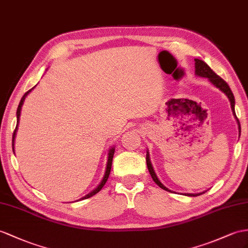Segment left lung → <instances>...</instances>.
Wrapping results in <instances>:
<instances>
[{"mask_svg":"<svg viewBox=\"0 0 248 248\" xmlns=\"http://www.w3.org/2000/svg\"><path fill=\"white\" fill-rule=\"evenodd\" d=\"M195 73L196 75L198 76H201V78H207L208 80L212 82V84L214 86H216L217 88H219L220 90L226 94V96L228 97V99H230L231 101V106H232V113L234 117H236L237 119V123H238V125H239V132L241 133V126H240V122L238 117L236 116V113H234V97H233V94L231 90L230 86L227 85V82L225 80L222 79L220 76H218L217 74H216L213 70L211 69V67H209L206 62H204L201 60H198V59H195ZM147 166H148V170L149 172L152 176V178H153L154 182L156 183V185L161 187L162 189H166L168 190V192H170V190L169 188H167L166 186H164L162 183L159 181V179L157 178V176L154 172L153 170V167H152V163H151V160H150V155H149V152H147ZM205 193V192H203ZM203 193H199V194H186V196H190V197H196V196H199Z\"/></svg>","mask_w":248,"mask_h":248,"instance_id":"left-lung-1","label":"left lung"}]
</instances>
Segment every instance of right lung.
<instances>
[{
    "label": "right lung",
    "instance_id": "add662e5",
    "mask_svg": "<svg viewBox=\"0 0 248 248\" xmlns=\"http://www.w3.org/2000/svg\"><path fill=\"white\" fill-rule=\"evenodd\" d=\"M32 89H33V88H32ZM32 89H30L29 91H27L26 93H25V94L23 95V97H22V99H21V101H20V104H18V107H17V110H16V130H15V132H14V135H12V150H14V152H15V138H16V130H17L18 120H20L22 106H23V103H24V100H25V97L27 96L28 93L31 92V90H32ZM114 152H115V149H114V148L110 149V151H109V156H108V162H107V169H106V172H105L103 180H101V182L99 183L98 186H97L96 188H95L94 190H92V192H91L90 194H88V195H86L85 197H82L81 199L90 198V197L94 196L95 194H97V193L99 192V190H100L101 188H103V186L106 185V182H107L108 178H109V175H110V172H111V167H112V160H113Z\"/></svg>",
    "mask_w": 248,
    "mask_h": 248
}]
</instances>
